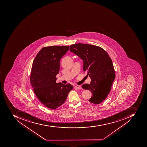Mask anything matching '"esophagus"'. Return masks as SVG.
I'll return each mask as SVG.
<instances>
[{"instance_id":"34e87169","label":"esophagus","mask_w":147,"mask_h":147,"mask_svg":"<svg viewBox=\"0 0 147 147\" xmlns=\"http://www.w3.org/2000/svg\"><path fill=\"white\" fill-rule=\"evenodd\" d=\"M75 88H76L78 89H82V87H81V86H78V85H76V86H75Z\"/></svg>"}]
</instances>
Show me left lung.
Segmentation results:
<instances>
[{"label": "left lung", "instance_id": "8db88e82", "mask_svg": "<svg viewBox=\"0 0 147 147\" xmlns=\"http://www.w3.org/2000/svg\"><path fill=\"white\" fill-rule=\"evenodd\" d=\"M70 50L82 60L84 71L87 72L91 79L90 84L82 86L84 90L91 92L89 101L99 104L107 98L116 76L109 56L101 47L87 44L71 45Z\"/></svg>", "mask_w": 147, "mask_h": 147}]
</instances>
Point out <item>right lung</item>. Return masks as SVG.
I'll return each mask as SVG.
<instances>
[{
  "label": "right lung",
  "mask_w": 147,
  "mask_h": 147,
  "mask_svg": "<svg viewBox=\"0 0 147 147\" xmlns=\"http://www.w3.org/2000/svg\"><path fill=\"white\" fill-rule=\"evenodd\" d=\"M69 46H53L42 48L33 62L30 77L36 96L48 108L55 109L64 103L70 84L57 83L56 75L60 70L61 58L68 51Z\"/></svg>",
  "instance_id": "add662e5"
}]
</instances>
